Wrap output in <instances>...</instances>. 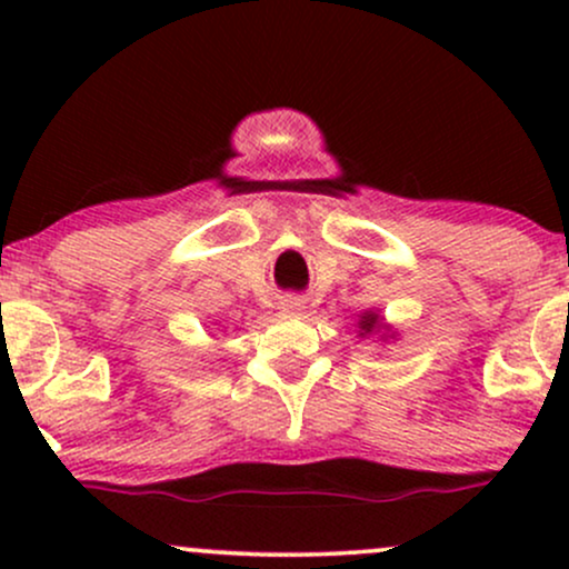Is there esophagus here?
Returning <instances> with one entry per match:
<instances>
[{"label":"esophagus","instance_id":"34e87169","mask_svg":"<svg viewBox=\"0 0 569 569\" xmlns=\"http://www.w3.org/2000/svg\"><path fill=\"white\" fill-rule=\"evenodd\" d=\"M280 310H283V312H302L305 310V299L289 293V297L280 299Z\"/></svg>","mask_w":569,"mask_h":569}]
</instances>
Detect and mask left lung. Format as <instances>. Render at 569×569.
<instances>
[{"mask_svg": "<svg viewBox=\"0 0 569 569\" xmlns=\"http://www.w3.org/2000/svg\"><path fill=\"white\" fill-rule=\"evenodd\" d=\"M371 329H377V316H363V321H361V331H363V335H369Z\"/></svg>", "mask_w": 569, "mask_h": 569, "instance_id": "obj_1", "label": "left lung"}]
</instances>
